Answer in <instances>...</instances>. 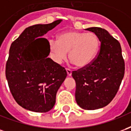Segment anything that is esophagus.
<instances>
[{
	"mask_svg": "<svg viewBox=\"0 0 131 131\" xmlns=\"http://www.w3.org/2000/svg\"><path fill=\"white\" fill-rule=\"evenodd\" d=\"M66 70H67V75H68V77H71V74H72L71 69H66Z\"/></svg>",
	"mask_w": 131,
	"mask_h": 131,
	"instance_id": "34e87169",
	"label": "esophagus"
}]
</instances>
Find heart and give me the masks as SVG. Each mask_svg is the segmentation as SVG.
Masks as SVG:
<instances>
[{
    "mask_svg": "<svg viewBox=\"0 0 131 131\" xmlns=\"http://www.w3.org/2000/svg\"><path fill=\"white\" fill-rule=\"evenodd\" d=\"M99 39L93 33L67 31L60 34L57 41H49V50L53 60L58 63L69 58L74 65L82 68L88 65L95 57L99 48Z\"/></svg>",
    "mask_w": 131,
    "mask_h": 131,
    "instance_id": "obj_1",
    "label": "heart"
}]
</instances>
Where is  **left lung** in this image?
I'll list each match as a JSON object with an SVG mask.
<instances>
[{
    "instance_id": "1",
    "label": "left lung",
    "mask_w": 131,
    "mask_h": 131,
    "mask_svg": "<svg viewBox=\"0 0 131 131\" xmlns=\"http://www.w3.org/2000/svg\"><path fill=\"white\" fill-rule=\"evenodd\" d=\"M100 41L96 57L85 67L72 72L76 81L75 97L82 109L95 110L110 104L124 78L125 64L121 45L107 30L91 27Z\"/></svg>"
}]
</instances>
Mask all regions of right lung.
Wrapping results in <instances>:
<instances>
[{"label":"right lung","mask_w":131,"mask_h":131,"mask_svg":"<svg viewBox=\"0 0 131 131\" xmlns=\"http://www.w3.org/2000/svg\"><path fill=\"white\" fill-rule=\"evenodd\" d=\"M62 21L28 27L11 44L6 79L15 101L27 110L42 113L51 110L67 77L65 69L48 57L49 41L42 37Z\"/></svg>","instance_id":"obj_1"}]
</instances>
